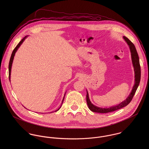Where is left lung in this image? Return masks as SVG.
I'll use <instances>...</instances> for the list:
<instances>
[{
    "instance_id": "8db88e82",
    "label": "left lung",
    "mask_w": 149,
    "mask_h": 149,
    "mask_svg": "<svg viewBox=\"0 0 149 149\" xmlns=\"http://www.w3.org/2000/svg\"><path fill=\"white\" fill-rule=\"evenodd\" d=\"M123 39L125 41L127 42L130 50L131 52V60H132V63L134 66V74H135V83L132 87V89L129 95V96L127 97V99L124 100L123 102H121L120 104L115 106L110 107L108 108H102L93 105L91 102L89 100V94L86 90V103L87 105L88 106L89 109L94 112H97V113H108L111 112H113L115 111H116L118 109H119L124 107L127 106L128 104L131 102V101L132 99V97L134 95H135V93L139 85L140 80H141V66L139 64V56L138 54V53L136 52V48L134 46V45L131 42L127 37L123 36Z\"/></svg>"
}]
</instances>
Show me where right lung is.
I'll return each mask as SVG.
<instances>
[{"label":"right lung","instance_id":"obj_1","mask_svg":"<svg viewBox=\"0 0 149 149\" xmlns=\"http://www.w3.org/2000/svg\"><path fill=\"white\" fill-rule=\"evenodd\" d=\"M28 37V36H25L22 40L21 41L19 42V43L17 45V46L15 47V48L14 49V50H13V53H12V54H11V58H10V62H9V65H8V72H9V80H10V78H11V67H12V64H13V60H14V56H15V53L17 52V51L18 50V48L20 47V46L22 44V43L23 42V41H24V40L27 38ZM65 93H66V92L65 93V95H64V98H63V102H62V104H63V101H64V97H65ZM62 105V104H61ZM61 106L60 107L57 109V110H56V111H55V112H56V111H58L59 109H60V108H61ZM25 108V107H24Z\"/></svg>","mask_w":149,"mask_h":149}]
</instances>
